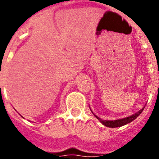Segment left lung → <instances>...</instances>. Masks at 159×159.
<instances>
[{"label": "left lung", "instance_id": "left-lung-1", "mask_svg": "<svg viewBox=\"0 0 159 159\" xmlns=\"http://www.w3.org/2000/svg\"><path fill=\"white\" fill-rule=\"evenodd\" d=\"M143 109H144V107H143V109H141L140 111H139L137 113L134 114V115H132V116H128V117H127V118H124V119H116V120H102V119H99L98 116H95V114H94V116H95L97 119H99V121H100L102 124L104 125V126H106V127H122V126H124V125L127 124V123H130V122H132L133 120H134V119H135L136 118H137L138 116H139L140 114L142 113V111H143Z\"/></svg>", "mask_w": 159, "mask_h": 159}]
</instances>
